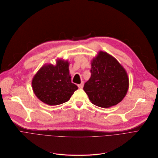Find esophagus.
Here are the masks:
<instances>
[{"mask_svg": "<svg viewBox=\"0 0 158 158\" xmlns=\"http://www.w3.org/2000/svg\"><path fill=\"white\" fill-rule=\"evenodd\" d=\"M77 86H78V88L79 89H82L83 88V86H84V82H82L81 84H79V85H78Z\"/></svg>", "mask_w": 158, "mask_h": 158, "instance_id": "1", "label": "esophagus"}]
</instances>
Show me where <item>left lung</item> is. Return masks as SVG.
I'll use <instances>...</instances> for the list:
<instances>
[{"instance_id": "left-lung-1", "label": "left lung", "mask_w": 158, "mask_h": 158, "mask_svg": "<svg viewBox=\"0 0 158 158\" xmlns=\"http://www.w3.org/2000/svg\"><path fill=\"white\" fill-rule=\"evenodd\" d=\"M91 76L84 90L92 103L109 108L121 102L129 88L127 72L119 61L107 52L100 51L91 60Z\"/></svg>"}]
</instances>
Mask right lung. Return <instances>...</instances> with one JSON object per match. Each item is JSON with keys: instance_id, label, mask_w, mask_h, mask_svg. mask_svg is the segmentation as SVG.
I'll use <instances>...</instances> for the list:
<instances>
[{"instance_id": "add662e5", "label": "right lung", "mask_w": 158, "mask_h": 158, "mask_svg": "<svg viewBox=\"0 0 158 158\" xmlns=\"http://www.w3.org/2000/svg\"><path fill=\"white\" fill-rule=\"evenodd\" d=\"M69 62L57 59L56 65L45 64L35 73L31 86L35 96L49 106H57L69 101L77 86L72 83Z\"/></svg>"}]
</instances>
